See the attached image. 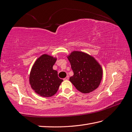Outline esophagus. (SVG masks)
Masks as SVG:
<instances>
[{
    "label": "esophagus",
    "mask_w": 132,
    "mask_h": 132,
    "mask_svg": "<svg viewBox=\"0 0 132 132\" xmlns=\"http://www.w3.org/2000/svg\"><path fill=\"white\" fill-rule=\"evenodd\" d=\"M69 79V76H68L66 77V78H64V80H68Z\"/></svg>",
    "instance_id": "esophagus-1"
}]
</instances>
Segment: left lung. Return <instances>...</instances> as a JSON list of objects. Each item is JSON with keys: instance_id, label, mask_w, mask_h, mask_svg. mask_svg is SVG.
Masks as SVG:
<instances>
[{"instance_id": "8db88e82", "label": "left lung", "mask_w": 132, "mask_h": 132, "mask_svg": "<svg viewBox=\"0 0 132 132\" xmlns=\"http://www.w3.org/2000/svg\"><path fill=\"white\" fill-rule=\"evenodd\" d=\"M74 75L70 78L76 88L87 94L96 89L103 76L102 66L93 56L80 51H73L67 55Z\"/></svg>"}]
</instances>
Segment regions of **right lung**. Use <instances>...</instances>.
<instances>
[{
  "label": "right lung",
  "instance_id": "obj_1",
  "mask_svg": "<svg viewBox=\"0 0 132 132\" xmlns=\"http://www.w3.org/2000/svg\"><path fill=\"white\" fill-rule=\"evenodd\" d=\"M56 57L44 54L34 63L31 69L29 82L32 89L41 97H50L57 92L63 81L53 67Z\"/></svg>",
  "mask_w": 132,
  "mask_h": 132
}]
</instances>
